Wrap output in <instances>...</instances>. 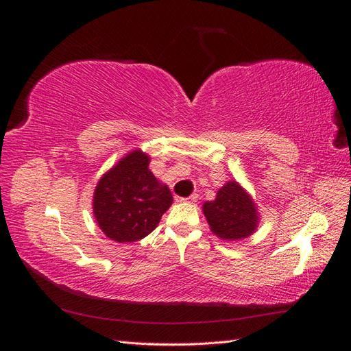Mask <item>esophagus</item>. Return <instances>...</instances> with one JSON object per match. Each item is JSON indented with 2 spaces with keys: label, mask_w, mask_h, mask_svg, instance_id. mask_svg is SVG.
I'll list each match as a JSON object with an SVG mask.
<instances>
[{
  "label": "esophagus",
  "mask_w": 351,
  "mask_h": 351,
  "mask_svg": "<svg viewBox=\"0 0 351 351\" xmlns=\"http://www.w3.org/2000/svg\"><path fill=\"white\" fill-rule=\"evenodd\" d=\"M178 200H180V202H187V204H195V202L197 200V195L195 193V195L189 196V197H180Z\"/></svg>",
  "instance_id": "1"
}]
</instances>
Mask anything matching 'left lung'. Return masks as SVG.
Instances as JSON below:
<instances>
[{
  "label": "left lung",
  "mask_w": 351,
  "mask_h": 351,
  "mask_svg": "<svg viewBox=\"0 0 351 351\" xmlns=\"http://www.w3.org/2000/svg\"><path fill=\"white\" fill-rule=\"evenodd\" d=\"M210 231L221 240L234 241L253 234L259 224V214L250 195L237 182L222 186L215 200L204 204Z\"/></svg>",
  "instance_id": "left-lung-1"
}]
</instances>
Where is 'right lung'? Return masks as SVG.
Segmentation results:
<instances>
[{"instance_id":"1","label":"right lung","mask_w":351,"mask_h":351,"mask_svg":"<svg viewBox=\"0 0 351 351\" xmlns=\"http://www.w3.org/2000/svg\"><path fill=\"white\" fill-rule=\"evenodd\" d=\"M149 156L136 149L105 173L93 193V215L117 243H133L152 232L173 195L149 171Z\"/></svg>"}]
</instances>
